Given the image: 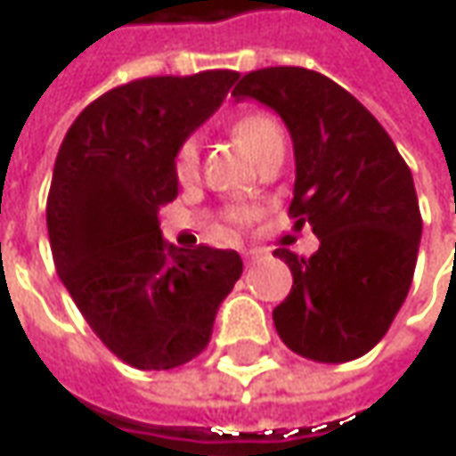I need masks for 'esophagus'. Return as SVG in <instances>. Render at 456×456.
<instances>
[{
  "mask_svg": "<svg viewBox=\"0 0 456 456\" xmlns=\"http://www.w3.org/2000/svg\"><path fill=\"white\" fill-rule=\"evenodd\" d=\"M264 251H258V248H251V251H243V258H246V264H256L258 258H261Z\"/></svg>",
  "mask_w": 456,
  "mask_h": 456,
  "instance_id": "34e87169",
  "label": "esophagus"
}]
</instances>
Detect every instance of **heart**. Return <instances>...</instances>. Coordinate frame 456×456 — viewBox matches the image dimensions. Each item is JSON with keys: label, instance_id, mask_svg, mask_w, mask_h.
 <instances>
[{"label": "heart", "instance_id": "heart-1", "mask_svg": "<svg viewBox=\"0 0 456 456\" xmlns=\"http://www.w3.org/2000/svg\"><path fill=\"white\" fill-rule=\"evenodd\" d=\"M233 136L238 139V144L248 151L254 159H258L266 150H272L273 144H284V134L281 126L276 124V118L269 114H246L236 118L233 124ZM198 167H200V151H198V142L195 139H184L183 144L177 147L175 154V175L180 183H195L198 177ZM258 216V208L254 205H231L225 210V223L231 228H243Z\"/></svg>", "mask_w": 456, "mask_h": 456}]
</instances>
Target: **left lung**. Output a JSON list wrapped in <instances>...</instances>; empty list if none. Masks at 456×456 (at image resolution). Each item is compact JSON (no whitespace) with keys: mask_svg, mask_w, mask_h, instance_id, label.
Returning <instances> with one entry per match:
<instances>
[{"mask_svg":"<svg viewBox=\"0 0 456 456\" xmlns=\"http://www.w3.org/2000/svg\"><path fill=\"white\" fill-rule=\"evenodd\" d=\"M233 96L284 118L297 159L289 216L320 238L309 258L273 251L294 276L273 309L276 332L302 358H360L388 332L411 287L421 240L411 169L376 116L322 73L264 68L238 80Z\"/></svg>","mask_w":456,"mask_h":456,"instance_id":"left-lung-1","label":"left lung"}]
</instances>
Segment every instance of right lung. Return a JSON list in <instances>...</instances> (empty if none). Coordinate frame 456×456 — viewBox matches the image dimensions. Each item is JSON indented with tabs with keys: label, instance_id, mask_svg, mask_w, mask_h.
I'll return each instance as SVG.
<instances>
[{
	"label": "right lung",
	"instance_id": "right-lung-1",
	"mask_svg": "<svg viewBox=\"0 0 456 456\" xmlns=\"http://www.w3.org/2000/svg\"><path fill=\"white\" fill-rule=\"evenodd\" d=\"M236 78L202 70L111 88L80 111L55 159L47 233L58 276L98 340L139 370L200 355L243 272L236 251L177 248L159 231V208L177 198V147Z\"/></svg>",
	"mask_w": 456,
	"mask_h": 456
}]
</instances>
